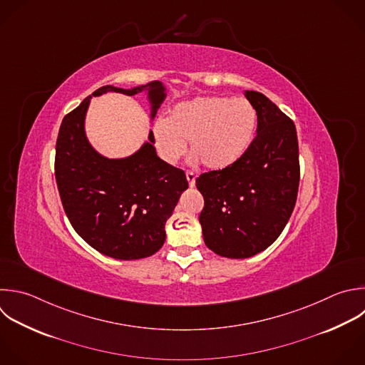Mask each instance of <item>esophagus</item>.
Masks as SVG:
<instances>
[{
  "label": "esophagus",
  "instance_id": "34e87169",
  "mask_svg": "<svg viewBox=\"0 0 365 365\" xmlns=\"http://www.w3.org/2000/svg\"><path fill=\"white\" fill-rule=\"evenodd\" d=\"M185 175H187V180H188L190 187H194V185H195V174H194L192 171H187Z\"/></svg>",
  "mask_w": 365,
  "mask_h": 365
}]
</instances>
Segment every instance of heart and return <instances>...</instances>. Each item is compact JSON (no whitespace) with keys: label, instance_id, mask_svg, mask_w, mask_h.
I'll list each match as a JSON object with an SVG mask.
<instances>
[{"label":"heart","instance_id":"1","mask_svg":"<svg viewBox=\"0 0 365 365\" xmlns=\"http://www.w3.org/2000/svg\"><path fill=\"white\" fill-rule=\"evenodd\" d=\"M257 110L245 98L198 97L180 103L165 120L153 127L160 157L177 163L185 153V141L195 160L208 170L235 164L250 148L257 130Z\"/></svg>","mask_w":365,"mask_h":365}]
</instances>
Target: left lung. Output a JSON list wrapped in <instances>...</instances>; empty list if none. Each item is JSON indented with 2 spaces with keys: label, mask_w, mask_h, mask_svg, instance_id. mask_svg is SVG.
Instances as JSON below:
<instances>
[{
  "label": "left lung",
  "mask_w": 365,
  "mask_h": 365,
  "mask_svg": "<svg viewBox=\"0 0 365 365\" xmlns=\"http://www.w3.org/2000/svg\"><path fill=\"white\" fill-rule=\"evenodd\" d=\"M245 97L258 117L250 148L228 168L195 180L204 197V242L227 258L252 257L278 238L295 207L299 184L292 120L261 93L245 91Z\"/></svg>",
  "instance_id": "obj_1"
}]
</instances>
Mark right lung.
<instances>
[{"instance_id":"1","label":"right lung","mask_w":365,"mask_h":365,"mask_svg":"<svg viewBox=\"0 0 365 365\" xmlns=\"http://www.w3.org/2000/svg\"><path fill=\"white\" fill-rule=\"evenodd\" d=\"M145 90L155 115L165 97L160 81L133 90L104 86L93 96ZM90 100L64 117L57 138L54 170L64 211L77 234L101 254L117 259L150 257L163 247L165 222L188 188L185 173L157 155L153 133L150 143L128 158L100 155L84 133Z\"/></svg>"}]
</instances>
